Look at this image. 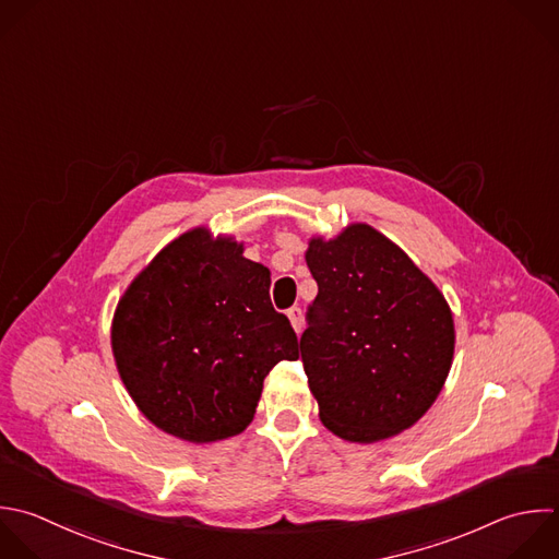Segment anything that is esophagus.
Here are the masks:
<instances>
[{
  "instance_id": "obj_1",
  "label": "esophagus",
  "mask_w": 559,
  "mask_h": 559,
  "mask_svg": "<svg viewBox=\"0 0 559 559\" xmlns=\"http://www.w3.org/2000/svg\"><path fill=\"white\" fill-rule=\"evenodd\" d=\"M288 319H290V323H293L295 332L299 334V332L304 330V310H301L299 306H293V308H288Z\"/></svg>"
}]
</instances>
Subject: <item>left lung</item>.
<instances>
[{"label":"left lung","mask_w":559,"mask_h":559,"mask_svg":"<svg viewBox=\"0 0 559 559\" xmlns=\"http://www.w3.org/2000/svg\"><path fill=\"white\" fill-rule=\"evenodd\" d=\"M306 262L319 293L297 356L321 421L358 443L413 426L452 362L454 325L443 295L369 225L312 240Z\"/></svg>","instance_id":"left-lung-1"}]
</instances>
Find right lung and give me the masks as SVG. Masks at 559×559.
<instances>
[{"label":"right lung","instance_id":"right-lung-1","mask_svg":"<svg viewBox=\"0 0 559 559\" xmlns=\"http://www.w3.org/2000/svg\"><path fill=\"white\" fill-rule=\"evenodd\" d=\"M269 286L266 266L203 229L170 242L135 277L111 343L131 397L155 426L207 443L251 424L266 373L297 360V334Z\"/></svg>","mask_w":559,"mask_h":559}]
</instances>
